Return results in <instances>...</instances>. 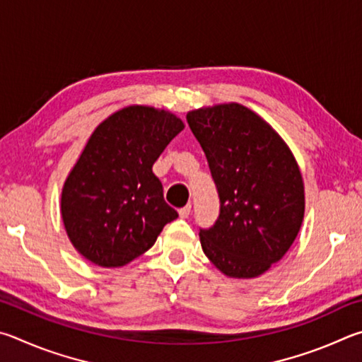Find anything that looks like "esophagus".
I'll return each instance as SVG.
<instances>
[{"label":"esophagus","instance_id":"obj_1","mask_svg":"<svg viewBox=\"0 0 362 362\" xmlns=\"http://www.w3.org/2000/svg\"><path fill=\"white\" fill-rule=\"evenodd\" d=\"M191 210H192L191 205H186L185 208H181V210H180V218L187 219L189 214H191Z\"/></svg>","mask_w":362,"mask_h":362}]
</instances>
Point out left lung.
Masks as SVG:
<instances>
[{"label": "left lung", "instance_id": "left-lung-1", "mask_svg": "<svg viewBox=\"0 0 362 362\" xmlns=\"http://www.w3.org/2000/svg\"><path fill=\"white\" fill-rule=\"evenodd\" d=\"M216 182L221 213L200 230L205 256L226 276L250 280L286 255L300 230L305 192L286 141L240 103L187 112Z\"/></svg>", "mask_w": 362, "mask_h": 362}]
</instances>
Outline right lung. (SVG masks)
<instances>
[{
    "mask_svg": "<svg viewBox=\"0 0 362 362\" xmlns=\"http://www.w3.org/2000/svg\"><path fill=\"white\" fill-rule=\"evenodd\" d=\"M185 122L167 110L130 105L97 129L62 187L69 242L87 261L116 269L156 243L177 213L163 200L152 165Z\"/></svg>",
    "mask_w": 362,
    "mask_h": 362,
    "instance_id": "add662e5",
    "label": "right lung"
}]
</instances>
